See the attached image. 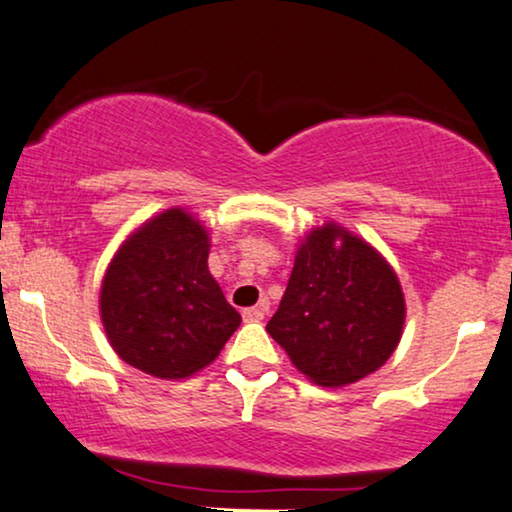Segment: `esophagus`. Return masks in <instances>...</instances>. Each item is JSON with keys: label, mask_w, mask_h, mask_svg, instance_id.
<instances>
[{"label": "esophagus", "mask_w": 512, "mask_h": 512, "mask_svg": "<svg viewBox=\"0 0 512 512\" xmlns=\"http://www.w3.org/2000/svg\"><path fill=\"white\" fill-rule=\"evenodd\" d=\"M266 313H269V301H259V304L253 308H243V320L259 322V320H264Z\"/></svg>", "instance_id": "obj_1"}]
</instances>
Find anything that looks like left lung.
I'll return each mask as SVG.
<instances>
[{"instance_id": "8db88e82", "label": "left lung", "mask_w": 512, "mask_h": 512, "mask_svg": "<svg viewBox=\"0 0 512 512\" xmlns=\"http://www.w3.org/2000/svg\"><path fill=\"white\" fill-rule=\"evenodd\" d=\"M403 320L406 304L392 266L369 243L327 222L297 250L266 331L315 385L343 387L390 359Z\"/></svg>"}]
</instances>
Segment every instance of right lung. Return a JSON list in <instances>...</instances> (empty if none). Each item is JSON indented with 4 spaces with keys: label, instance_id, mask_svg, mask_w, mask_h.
<instances>
[{
    "label": "right lung",
    "instance_id": "obj_1",
    "mask_svg": "<svg viewBox=\"0 0 512 512\" xmlns=\"http://www.w3.org/2000/svg\"><path fill=\"white\" fill-rule=\"evenodd\" d=\"M206 229L181 208L146 222L122 243L102 283L106 336L129 366L187 378L220 355L241 315L208 271Z\"/></svg>",
    "mask_w": 512,
    "mask_h": 512
}]
</instances>
